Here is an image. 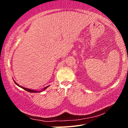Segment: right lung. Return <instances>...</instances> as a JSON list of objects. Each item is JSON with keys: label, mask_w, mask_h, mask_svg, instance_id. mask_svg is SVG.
<instances>
[{"label": "right lung", "mask_w": 128, "mask_h": 128, "mask_svg": "<svg viewBox=\"0 0 128 128\" xmlns=\"http://www.w3.org/2000/svg\"><path fill=\"white\" fill-rule=\"evenodd\" d=\"M14 82H15V84L16 85H17V86H20V87H21L22 88H23V89H24V90H26V91H27V92H42V91L43 90H45L48 87H49V86H46V87H44V88L42 90H40V91H36V90H30V89H29V88H25V87H23V86H19V85L18 84H17V82H16V81H14Z\"/></svg>", "instance_id": "add662e5"}]
</instances>
